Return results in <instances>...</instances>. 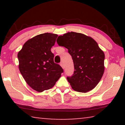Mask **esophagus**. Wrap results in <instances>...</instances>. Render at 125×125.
<instances>
[{"instance_id": "esophagus-1", "label": "esophagus", "mask_w": 125, "mask_h": 125, "mask_svg": "<svg viewBox=\"0 0 125 125\" xmlns=\"http://www.w3.org/2000/svg\"><path fill=\"white\" fill-rule=\"evenodd\" d=\"M60 65H61V66L62 67V68H64V65H63V63L62 62H61L60 63Z\"/></svg>"}]
</instances>
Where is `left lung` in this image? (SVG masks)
Returning a JSON list of instances; mask_svg holds the SVG:
<instances>
[{"label": "left lung", "instance_id": "8db88e82", "mask_svg": "<svg viewBox=\"0 0 125 125\" xmlns=\"http://www.w3.org/2000/svg\"><path fill=\"white\" fill-rule=\"evenodd\" d=\"M58 37V45L68 50L73 61V74L67 77L72 88L82 93L92 90L104 72V53L94 39L83 33L71 32Z\"/></svg>", "mask_w": 125, "mask_h": 125}]
</instances>
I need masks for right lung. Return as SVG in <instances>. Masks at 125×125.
I'll return each mask as SVG.
<instances>
[{
    "label": "right lung",
    "instance_id": "add662e5",
    "mask_svg": "<svg viewBox=\"0 0 125 125\" xmlns=\"http://www.w3.org/2000/svg\"><path fill=\"white\" fill-rule=\"evenodd\" d=\"M58 35L45 33L29 40L18 53L19 68L27 84L42 92L52 88L61 77L63 69L53 61L51 48Z\"/></svg>",
    "mask_w": 125,
    "mask_h": 125
}]
</instances>
